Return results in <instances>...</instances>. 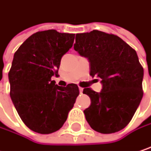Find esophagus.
Segmentation results:
<instances>
[{
	"mask_svg": "<svg viewBox=\"0 0 151 151\" xmlns=\"http://www.w3.org/2000/svg\"><path fill=\"white\" fill-rule=\"evenodd\" d=\"M83 90H84L83 88H81V87H79V92H80V93H81V94L83 93Z\"/></svg>",
	"mask_w": 151,
	"mask_h": 151,
	"instance_id": "esophagus-1",
	"label": "esophagus"
}]
</instances>
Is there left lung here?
Here are the masks:
<instances>
[{"label":"left lung","instance_id":"8db88e82","mask_svg":"<svg viewBox=\"0 0 151 151\" xmlns=\"http://www.w3.org/2000/svg\"><path fill=\"white\" fill-rule=\"evenodd\" d=\"M74 49L90 62V75L101 80L102 91L84 88L91 98L84 110L91 127L101 133L125 128L143 97L144 69L137 53L119 37L100 31L76 35Z\"/></svg>","mask_w":151,"mask_h":151}]
</instances>
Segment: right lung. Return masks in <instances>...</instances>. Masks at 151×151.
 I'll return each instance as SVG.
<instances>
[{
	"mask_svg": "<svg viewBox=\"0 0 151 151\" xmlns=\"http://www.w3.org/2000/svg\"><path fill=\"white\" fill-rule=\"evenodd\" d=\"M75 34L38 31L15 52L8 73L10 96L23 122L33 132L49 134L60 128L79 94L75 84L62 87L58 77L62 56L73 47Z\"/></svg>",
	"mask_w": 151,
	"mask_h": 151,
	"instance_id": "1",
	"label": "right lung"
}]
</instances>
